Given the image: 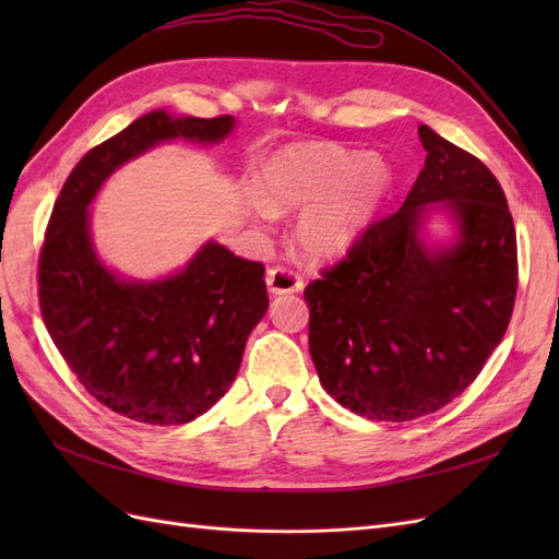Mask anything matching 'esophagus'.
I'll return each instance as SVG.
<instances>
[{"instance_id": "34e87169", "label": "esophagus", "mask_w": 559, "mask_h": 559, "mask_svg": "<svg viewBox=\"0 0 559 559\" xmlns=\"http://www.w3.org/2000/svg\"><path fill=\"white\" fill-rule=\"evenodd\" d=\"M265 284H267L270 294H275V296L296 294V292L302 289V280H300L296 273H292L289 267H282V265L267 270Z\"/></svg>"}]
</instances>
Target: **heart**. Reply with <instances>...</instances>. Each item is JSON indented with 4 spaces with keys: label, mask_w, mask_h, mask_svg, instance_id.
Listing matches in <instances>:
<instances>
[{
    "label": "heart",
    "mask_w": 559,
    "mask_h": 559,
    "mask_svg": "<svg viewBox=\"0 0 559 559\" xmlns=\"http://www.w3.org/2000/svg\"><path fill=\"white\" fill-rule=\"evenodd\" d=\"M382 160L335 144H294L275 151L247 195L251 222L273 224L280 212L306 207L296 240L312 259H337L359 240L386 191Z\"/></svg>",
    "instance_id": "obj_1"
}]
</instances>
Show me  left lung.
I'll return each instance as SVG.
<instances>
[{"mask_svg":"<svg viewBox=\"0 0 559 559\" xmlns=\"http://www.w3.org/2000/svg\"><path fill=\"white\" fill-rule=\"evenodd\" d=\"M417 132L427 160L401 210L306 289L321 384L380 421L460 396L501 343L518 289L515 226L497 177L429 126ZM436 211L455 226L448 243L424 235Z\"/></svg>","mask_w":559,"mask_h":559,"instance_id":"1","label":"left lung"}]
</instances>
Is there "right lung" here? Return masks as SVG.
Returning <instances> with one entry per match:
<instances>
[{"mask_svg":"<svg viewBox=\"0 0 559 559\" xmlns=\"http://www.w3.org/2000/svg\"><path fill=\"white\" fill-rule=\"evenodd\" d=\"M233 130V116L144 114L79 160L46 228V329L88 394L144 425H186L228 392L247 337L267 310L265 267L210 240L173 275L121 277L97 257L88 207L118 167L154 146L218 144Z\"/></svg>","mask_w":559,"mask_h":559,"instance_id":"obj_1","label":"right lung"}]
</instances>
